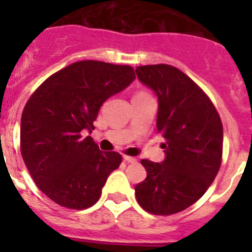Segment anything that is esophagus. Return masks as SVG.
<instances>
[{
  "label": "esophagus",
  "instance_id": "obj_1",
  "mask_svg": "<svg viewBox=\"0 0 252 252\" xmlns=\"http://www.w3.org/2000/svg\"><path fill=\"white\" fill-rule=\"evenodd\" d=\"M123 158H124V161L128 162V163H136V162H137V159H136V158L129 157V156H124Z\"/></svg>",
  "mask_w": 252,
  "mask_h": 252
}]
</instances>
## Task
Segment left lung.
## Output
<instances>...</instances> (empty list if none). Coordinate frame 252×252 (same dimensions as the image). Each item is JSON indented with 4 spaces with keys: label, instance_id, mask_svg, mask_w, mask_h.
Segmentation results:
<instances>
[{
    "label": "left lung",
    "instance_id": "8db88e82",
    "mask_svg": "<svg viewBox=\"0 0 252 252\" xmlns=\"http://www.w3.org/2000/svg\"><path fill=\"white\" fill-rule=\"evenodd\" d=\"M136 74L157 95V130L165 138L161 163L141 161L148 176L134 187L136 199L149 213L174 215L213 183L222 157V123L211 99L179 69L145 65Z\"/></svg>",
    "mask_w": 252,
    "mask_h": 252
}]
</instances>
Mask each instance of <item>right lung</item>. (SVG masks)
<instances>
[{"mask_svg": "<svg viewBox=\"0 0 252 252\" xmlns=\"http://www.w3.org/2000/svg\"><path fill=\"white\" fill-rule=\"evenodd\" d=\"M134 80L128 65L78 61L47 78L26 103L22 157L39 189L61 207L94 205L122 163L120 154L104 153L82 134L94 129L103 103Z\"/></svg>", "mask_w": 252, "mask_h": 252, "instance_id": "1", "label": "right lung"}]
</instances>
